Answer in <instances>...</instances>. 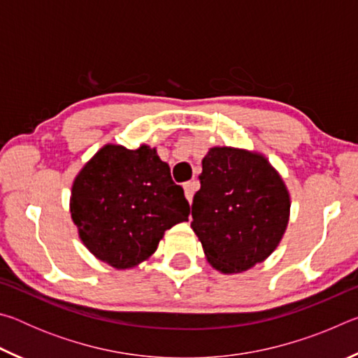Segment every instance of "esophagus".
Here are the masks:
<instances>
[{"label":"esophagus","mask_w":358,"mask_h":358,"mask_svg":"<svg viewBox=\"0 0 358 358\" xmlns=\"http://www.w3.org/2000/svg\"><path fill=\"white\" fill-rule=\"evenodd\" d=\"M183 187H185V196H186V199L187 201H192V197H194V192H196L197 189H199V181H187V183H185L183 185Z\"/></svg>","instance_id":"34e87169"}]
</instances>
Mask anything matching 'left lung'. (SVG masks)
<instances>
[{
  "mask_svg": "<svg viewBox=\"0 0 358 358\" xmlns=\"http://www.w3.org/2000/svg\"><path fill=\"white\" fill-rule=\"evenodd\" d=\"M191 227L222 273L264 262L286 232L290 197L281 175L256 151L213 147L202 159Z\"/></svg>",
  "mask_w": 358,
  "mask_h": 358,
  "instance_id": "8db88e82",
  "label": "left lung"
}]
</instances>
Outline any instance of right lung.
<instances>
[{
	"mask_svg": "<svg viewBox=\"0 0 358 358\" xmlns=\"http://www.w3.org/2000/svg\"><path fill=\"white\" fill-rule=\"evenodd\" d=\"M189 203L156 148L107 143L74 180L71 217L88 251L132 268L156 251L167 229L187 221Z\"/></svg>",
	"mask_w": 358,
	"mask_h": 358,
	"instance_id": "add662e5",
	"label": "right lung"
}]
</instances>
